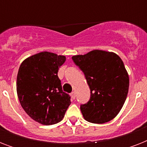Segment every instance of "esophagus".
Returning a JSON list of instances; mask_svg holds the SVG:
<instances>
[{
	"mask_svg": "<svg viewBox=\"0 0 147 147\" xmlns=\"http://www.w3.org/2000/svg\"><path fill=\"white\" fill-rule=\"evenodd\" d=\"M71 98H73V99H75V98H76V93H75V92H71Z\"/></svg>",
	"mask_w": 147,
	"mask_h": 147,
	"instance_id": "1",
	"label": "esophagus"
}]
</instances>
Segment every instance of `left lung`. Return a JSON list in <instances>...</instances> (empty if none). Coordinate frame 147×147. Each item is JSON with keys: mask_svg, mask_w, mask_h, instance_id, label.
<instances>
[{"mask_svg": "<svg viewBox=\"0 0 147 147\" xmlns=\"http://www.w3.org/2000/svg\"><path fill=\"white\" fill-rule=\"evenodd\" d=\"M84 72L91 90L88 102L81 105L85 120L104 123L118 114L127 96L129 76L116 53L94 49L71 57Z\"/></svg>", "mask_w": 147, "mask_h": 147, "instance_id": "1", "label": "left lung"}]
</instances>
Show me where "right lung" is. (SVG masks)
<instances>
[{
  "label": "right lung",
  "instance_id": "1",
  "mask_svg": "<svg viewBox=\"0 0 147 147\" xmlns=\"http://www.w3.org/2000/svg\"><path fill=\"white\" fill-rule=\"evenodd\" d=\"M65 55L41 52L24 59L17 77V93L26 114L38 123L52 125L62 121L71 104L58 77Z\"/></svg>",
  "mask_w": 147,
  "mask_h": 147
}]
</instances>
